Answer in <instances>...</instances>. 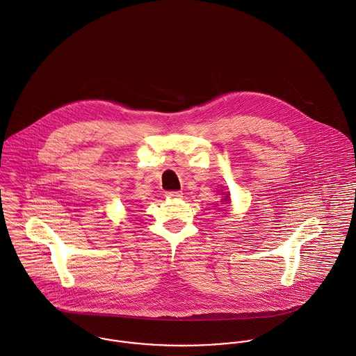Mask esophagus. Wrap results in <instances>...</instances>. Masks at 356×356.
<instances>
[{"mask_svg": "<svg viewBox=\"0 0 356 356\" xmlns=\"http://www.w3.org/2000/svg\"><path fill=\"white\" fill-rule=\"evenodd\" d=\"M181 195H183L181 191H168V193H166V197H172V199L181 197Z\"/></svg>", "mask_w": 356, "mask_h": 356, "instance_id": "34e87169", "label": "esophagus"}]
</instances>
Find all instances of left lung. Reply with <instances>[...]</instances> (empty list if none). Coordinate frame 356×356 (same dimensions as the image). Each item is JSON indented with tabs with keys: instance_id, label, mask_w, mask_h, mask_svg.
Wrapping results in <instances>:
<instances>
[{
	"instance_id": "8db88e82",
	"label": "left lung",
	"mask_w": 356,
	"mask_h": 356,
	"mask_svg": "<svg viewBox=\"0 0 356 356\" xmlns=\"http://www.w3.org/2000/svg\"><path fill=\"white\" fill-rule=\"evenodd\" d=\"M224 202H227V203H229V197H225V199H224ZM225 204V203H224Z\"/></svg>"
}]
</instances>
